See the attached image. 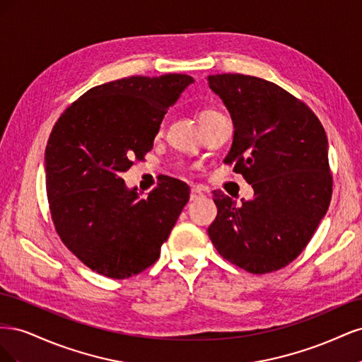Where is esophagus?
<instances>
[{"mask_svg":"<svg viewBox=\"0 0 362 362\" xmlns=\"http://www.w3.org/2000/svg\"><path fill=\"white\" fill-rule=\"evenodd\" d=\"M204 196V192L199 187H193L190 192V201H196Z\"/></svg>","mask_w":362,"mask_h":362,"instance_id":"34e87169","label":"esophagus"}]
</instances>
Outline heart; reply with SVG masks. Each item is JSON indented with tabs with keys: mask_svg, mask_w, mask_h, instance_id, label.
Here are the masks:
<instances>
[{
	"mask_svg": "<svg viewBox=\"0 0 362 362\" xmlns=\"http://www.w3.org/2000/svg\"><path fill=\"white\" fill-rule=\"evenodd\" d=\"M218 116H222V115L218 113L217 110H214V108H204V110L199 112L198 119H199V124L202 127V125L208 124V122H210V120H213V119H216Z\"/></svg>",
	"mask_w": 362,
	"mask_h": 362,
	"instance_id": "b5f03b06",
	"label": "heart"
}]
</instances>
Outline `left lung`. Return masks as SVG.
Returning a JSON list of instances; mask_svg holds the SVG:
<instances>
[{
	"instance_id": "8db88e82",
	"label": "left lung",
	"mask_w": 362,
	"mask_h": 362,
	"mask_svg": "<svg viewBox=\"0 0 362 362\" xmlns=\"http://www.w3.org/2000/svg\"><path fill=\"white\" fill-rule=\"evenodd\" d=\"M234 124L226 164L252 184L237 205L214 190L208 228L225 259L249 273L286 267L308 245L332 196L327 137L311 108L275 83L243 74L208 76Z\"/></svg>"
}]
</instances>
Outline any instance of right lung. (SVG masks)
<instances>
[{
    "label": "right lung",
    "instance_id": "right-lung-1",
    "mask_svg": "<svg viewBox=\"0 0 362 362\" xmlns=\"http://www.w3.org/2000/svg\"><path fill=\"white\" fill-rule=\"evenodd\" d=\"M193 81L185 74L137 75L92 87L51 131L45 182L54 226L103 276L127 279L154 264L190 198L187 184L164 177L140 199L120 175L152 149L164 115Z\"/></svg>",
    "mask_w": 362,
    "mask_h": 362
}]
</instances>
